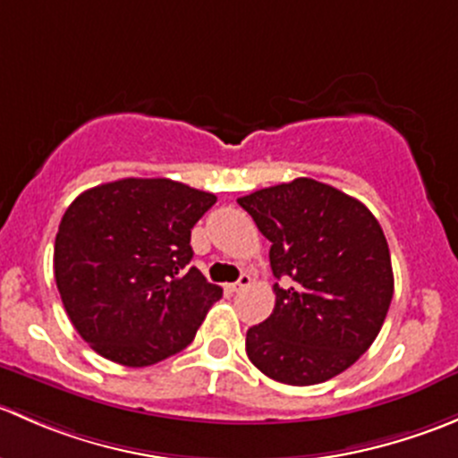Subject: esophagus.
I'll use <instances>...</instances> for the list:
<instances>
[{
	"label": "esophagus",
	"instance_id": "obj_1",
	"mask_svg": "<svg viewBox=\"0 0 458 458\" xmlns=\"http://www.w3.org/2000/svg\"><path fill=\"white\" fill-rule=\"evenodd\" d=\"M250 284H252V276L248 275V272H243V275L239 276V279L234 281V284H228V285H225V288H228L230 293H242V290L248 288V285H250Z\"/></svg>",
	"mask_w": 458,
	"mask_h": 458
}]
</instances>
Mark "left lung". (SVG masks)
<instances>
[{
    "mask_svg": "<svg viewBox=\"0 0 458 458\" xmlns=\"http://www.w3.org/2000/svg\"><path fill=\"white\" fill-rule=\"evenodd\" d=\"M270 246L275 310L246 335L248 359L288 386L348 370L377 339L392 293L390 250L354 197L299 177L237 199Z\"/></svg>",
    "mask_w": 458,
    "mask_h": 458,
    "instance_id": "1",
    "label": "left lung"
}]
</instances>
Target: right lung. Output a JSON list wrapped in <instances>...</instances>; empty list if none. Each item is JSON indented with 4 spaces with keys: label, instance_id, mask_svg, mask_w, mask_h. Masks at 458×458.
Masks as SVG:
<instances>
[{
    "label": "right lung",
    "instance_id": "add662e5",
    "mask_svg": "<svg viewBox=\"0 0 458 458\" xmlns=\"http://www.w3.org/2000/svg\"><path fill=\"white\" fill-rule=\"evenodd\" d=\"M212 192L173 179H119L81 192L55 239V281L81 339L101 357L146 368L192 344L224 290L192 259L191 230Z\"/></svg>",
    "mask_w": 458,
    "mask_h": 458
}]
</instances>
